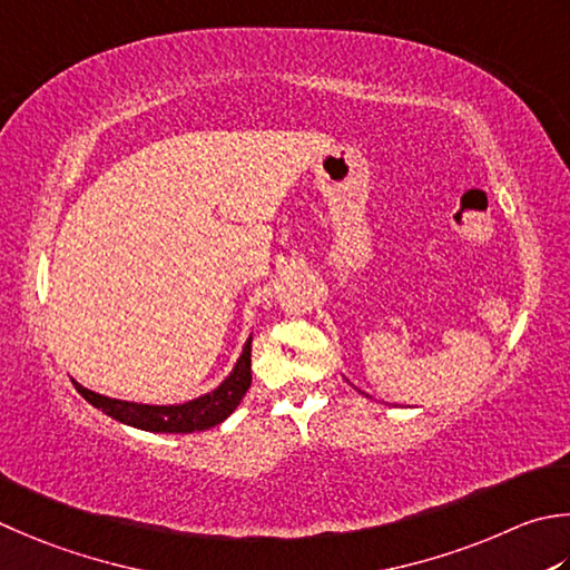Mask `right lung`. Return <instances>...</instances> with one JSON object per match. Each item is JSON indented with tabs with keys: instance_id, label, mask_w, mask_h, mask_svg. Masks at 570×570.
Returning <instances> with one entry per match:
<instances>
[{
	"instance_id": "1",
	"label": "right lung",
	"mask_w": 570,
	"mask_h": 570,
	"mask_svg": "<svg viewBox=\"0 0 570 570\" xmlns=\"http://www.w3.org/2000/svg\"><path fill=\"white\" fill-rule=\"evenodd\" d=\"M76 390L81 393L94 407L104 410L108 417H114L122 425L148 430V432H199L209 430L225 422L234 407L242 403L244 393L252 385V338L244 343V351L239 355L237 365L229 373V377L212 393L189 400L183 405H140V403H126V400H114L106 395H98L94 390L78 385Z\"/></svg>"
}]
</instances>
